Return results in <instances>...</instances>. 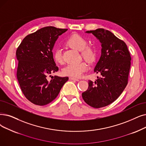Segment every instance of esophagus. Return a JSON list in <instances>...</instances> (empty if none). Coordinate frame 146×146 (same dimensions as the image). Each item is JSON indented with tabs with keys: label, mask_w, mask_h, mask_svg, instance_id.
Returning a JSON list of instances; mask_svg holds the SVG:
<instances>
[{
	"label": "esophagus",
	"mask_w": 146,
	"mask_h": 146,
	"mask_svg": "<svg viewBox=\"0 0 146 146\" xmlns=\"http://www.w3.org/2000/svg\"><path fill=\"white\" fill-rule=\"evenodd\" d=\"M70 80H76V81H79V80L77 78H73V77H70L69 78Z\"/></svg>",
	"instance_id": "34e87169"
}]
</instances>
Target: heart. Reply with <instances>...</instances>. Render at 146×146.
I'll return each mask as SVG.
<instances>
[{
	"instance_id": "heart-1",
	"label": "heart",
	"mask_w": 146,
	"mask_h": 146,
	"mask_svg": "<svg viewBox=\"0 0 146 146\" xmlns=\"http://www.w3.org/2000/svg\"><path fill=\"white\" fill-rule=\"evenodd\" d=\"M68 45L74 49L81 51V55L85 60L91 62L96 58V50L91 46L87 45L88 42L84 37L79 35H73L67 40ZM53 58L55 61L59 64L63 62L61 49L56 48L53 51ZM88 69V66L85 62L72 63L67 64L62 69V74L74 78H80Z\"/></svg>"
}]
</instances>
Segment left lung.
Returning <instances> with one entry per match:
<instances>
[{"instance_id":"1","label":"left lung","mask_w":146,"mask_h":146,"mask_svg":"<svg viewBox=\"0 0 146 146\" xmlns=\"http://www.w3.org/2000/svg\"><path fill=\"white\" fill-rule=\"evenodd\" d=\"M101 43V55L94 68L100 77L88 82V90L82 96L94 108H100L114 102L128 84L131 57L127 45L111 31L104 29L86 31Z\"/></svg>"}]
</instances>
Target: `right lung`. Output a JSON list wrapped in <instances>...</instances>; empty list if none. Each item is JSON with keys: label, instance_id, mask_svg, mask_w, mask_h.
I'll list each match as a JSON object with an SVG mask.
<instances>
[{"label": "right lung", "instance_id": "right-lung-1", "mask_svg": "<svg viewBox=\"0 0 146 146\" xmlns=\"http://www.w3.org/2000/svg\"><path fill=\"white\" fill-rule=\"evenodd\" d=\"M67 30L43 27L25 37L16 50L18 83L24 96L34 104L44 106L52 102L68 80V77L50 76L58 70L52 50L58 36Z\"/></svg>", "mask_w": 146, "mask_h": 146}]
</instances>
